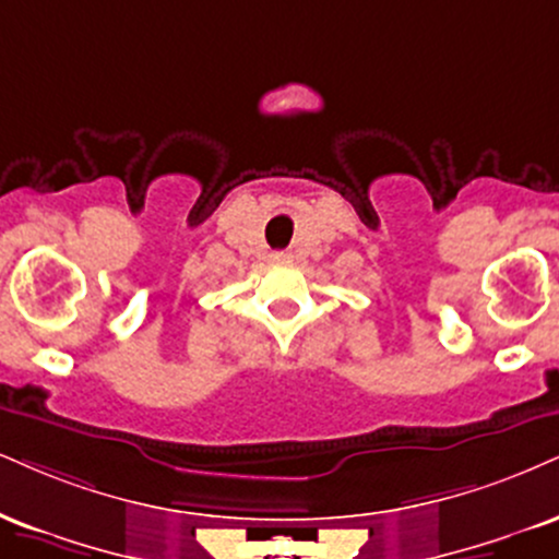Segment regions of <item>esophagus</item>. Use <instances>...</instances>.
I'll use <instances>...</instances> for the list:
<instances>
[{"mask_svg": "<svg viewBox=\"0 0 559 559\" xmlns=\"http://www.w3.org/2000/svg\"><path fill=\"white\" fill-rule=\"evenodd\" d=\"M273 260H275V262H288V254H286V252H275Z\"/></svg>", "mask_w": 559, "mask_h": 559, "instance_id": "1", "label": "esophagus"}]
</instances>
